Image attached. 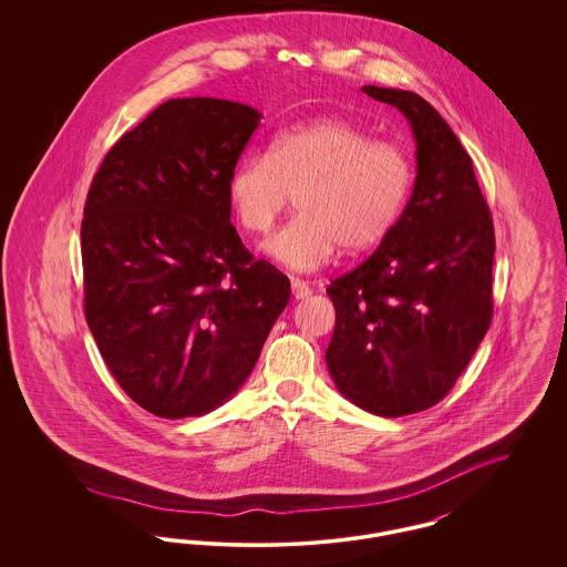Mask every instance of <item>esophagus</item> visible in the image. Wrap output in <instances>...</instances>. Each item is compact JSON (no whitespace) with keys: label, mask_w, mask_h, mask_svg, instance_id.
Wrapping results in <instances>:
<instances>
[{"label":"esophagus","mask_w":567,"mask_h":567,"mask_svg":"<svg viewBox=\"0 0 567 567\" xmlns=\"http://www.w3.org/2000/svg\"><path fill=\"white\" fill-rule=\"evenodd\" d=\"M291 291H293L296 299H306V297L312 293L310 287H308V282H303V280H299V278L291 280Z\"/></svg>","instance_id":"esophagus-1"}]
</instances>
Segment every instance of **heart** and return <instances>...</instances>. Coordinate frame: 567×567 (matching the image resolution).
Listing matches in <instances>:
<instances>
[{
    "label": "heart",
    "mask_w": 567,
    "mask_h": 567,
    "mask_svg": "<svg viewBox=\"0 0 567 567\" xmlns=\"http://www.w3.org/2000/svg\"><path fill=\"white\" fill-rule=\"evenodd\" d=\"M412 163L395 142L321 118L274 135L268 155H248L227 178V202L248 234L270 231L297 193L299 215L264 250L297 271L323 268L342 246L382 243L404 213Z\"/></svg>",
    "instance_id": "1"
}]
</instances>
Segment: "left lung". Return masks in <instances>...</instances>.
Returning <instances> with one entry per match:
<instances>
[{"instance_id": "obj_1", "label": "left lung", "mask_w": 567, "mask_h": 567, "mask_svg": "<svg viewBox=\"0 0 567 567\" xmlns=\"http://www.w3.org/2000/svg\"><path fill=\"white\" fill-rule=\"evenodd\" d=\"M400 110L416 142V178L393 231L327 293L324 352L338 391L395 419L437 404L467 368L493 315L495 234L472 159L421 95L368 84Z\"/></svg>"}]
</instances>
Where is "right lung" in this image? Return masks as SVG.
<instances>
[{"instance_id":"1","label":"right lung","mask_w":567,"mask_h":567,"mask_svg":"<svg viewBox=\"0 0 567 567\" xmlns=\"http://www.w3.org/2000/svg\"><path fill=\"white\" fill-rule=\"evenodd\" d=\"M259 121L229 100H167L110 148L86 195V323L123 391L162 419L236 395L291 297L244 248L227 202Z\"/></svg>"}]
</instances>
